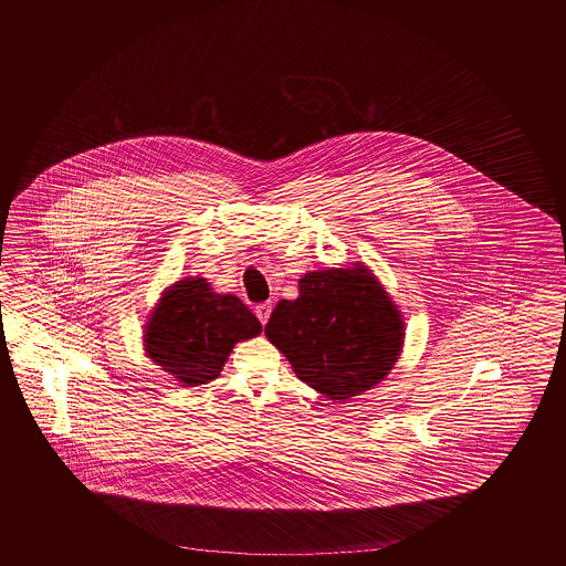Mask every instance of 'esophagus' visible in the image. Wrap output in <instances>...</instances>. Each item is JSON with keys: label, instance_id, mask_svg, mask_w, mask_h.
<instances>
[{"label": "esophagus", "instance_id": "esophagus-1", "mask_svg": "<svg viewBox=\"0 0 566 566\" xmlns=\"http://www.w3.org/2000/svg\"><path fill=\"white\" fill-rule=\"evenodd\" d=\"M255 313H258L259 322L265 326L270 315H272V303H261V305L255 307Z\"/></svg>", "mask_w": 566, "mask_h": 566}]
</instances>
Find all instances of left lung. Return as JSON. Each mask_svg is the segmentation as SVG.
Returning <instances> with one entry per match:
<instances>
[{
  "mask_svg": "<svg viewBox=\"0 0 566 566\" xmlns=\"http://www.w3.org/2000/svg\"><path fill=\"white\" fill-rule=\"evenodd\" d=\"M292 371L327 400L344 402L377 386L405 346V317L365 263L326 268L298 280L265 326Z\"/></svg>",
  "mask_w": 566,
  "mask_h": 566,
  "instance_id": "obj_1",
  "label": "left lung"
}]
</instances>
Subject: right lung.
<instances>
[{
	"label": "right lung",
	"mask_w": 566,
	"mask_h": 566,
	"mask_svg": "<svg viewBox=\"0 0 566 566\" xmlns=\"http://www.w3.org/2000/svg\"><path fill=\"white\" fill-rule=\"evenodd\" d=\"M261 334L239 296L213 291L206 277H182L157 301L143 332V350L180 386L220 376L234 344Z\"/></svg>",
	"instance_id": "right-lung-1"
}]
</instances>
